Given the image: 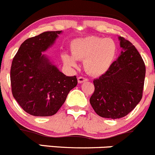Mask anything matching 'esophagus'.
Instances as JSON below:
<instances>
[{"mask_svg": "<svg viewBox=\"0 0 155 155\" xmlns=\"http://www.w3.org/2000/svg\"><path fill=\"white\" fill-rule=\"evenodd\" d=\"M78 83H80V84H81V83L86 82V81H88V80H87L86 78L79 77V78H78Z\"/></svg>", "mask_w": 155, "mask_h": 155, "instance_id": "34e87169", "label": "esophagus"}]
</instances>
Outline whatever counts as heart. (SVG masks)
<instances>
[{"label": "heart", "mask_w": 155, "mask_h": 155, "mask_svg": "<svg viewBox=\"0 0 155 155\" xmlns=\"http://www.w3.org/2000/svg\"><path fill=\"white\" fill-rule=\"evenodd\" d=\"M71 55L62 54L67 66L74 68L77 60H84L87 72L93 76L104 74L109 70L117 55V45L110 38L89 36L73 40L70 45Z\"/></svg>", "instance_id": "heart-1"}]
</instances>
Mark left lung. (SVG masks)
I'll return each mask as SVG.
<instances>
[{
	"instance_id": "8db88e82",
	"label": "left lung",
	"mask_w": 155,
	"mask_h": 155,
	"mask_svg": "<svg viewBox=\"0 0 155 155\" xmlns=\"http://www.w3.org/2000/svg\"><path fill=\"white\" fill-rule=\"evenodd\" d=\"M120 56L106 73L93 81L95 90L90 99L100 117L117 119L133 111L142 97L145 65L136 47L119 37Z\"/></svg>"
}]
</instances>
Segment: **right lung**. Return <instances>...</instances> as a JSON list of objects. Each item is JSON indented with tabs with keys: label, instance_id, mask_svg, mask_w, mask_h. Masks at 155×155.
<instances>
[{
	"label": "right lung",
	"instance_id": "right-lung-1",
	"mask_svg": "<svg viewBox=\"0 0 155 155\" xmlns=\"http://www.w3.org/2000/svg\"><path fill=\"white\" fill-rule=\"evenodd\" d=\"M62 32H43L25 40L12 62L13 96L22 109L33 116L56 114L78 84L76 76L65 75L44 53Z\"/></svg>",
	"mask_w": 155,
	"mask_h": 155
}]
</instances>
